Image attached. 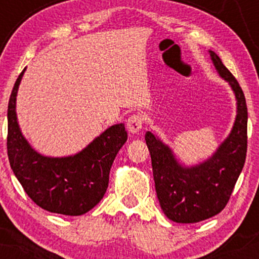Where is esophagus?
Listing matches in <instances>:
<instances>
[{
  "label": "esophagus",
  "mask_w": 259,
  "mask_h": 259,
  "mask_svg": "<svg viewBox=\"0 0 259 259\" xmlns=\"http://www.w3.org/2000/svg\"><path fill=\"white\" fill-rule=\"evenodd\" d=\"M142 127V118L140 114H134L126 120V129L130 134H138Z\"/></svg>",
  "instance_id": "34e87169"
}]
</instances>
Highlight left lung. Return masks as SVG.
<instances>
[{
	"label": "left lung",
	"mask_w": 259,
	"mask_h": 259,
	"mask_svg": "<svg viewBox=\"0 0 259 259\" xmlns=\"http://www.w3.org/2000/svg\"><path fill=\"white\" fill-rule=\"evenodd\" d=\"M208 52L219 76L230 85L236 99V118L228 138L209 158L186 167L158 136L151 132L145 135L160 208L175 223H198L221 213L239 179L247 152L245 95L218 55Z\"/></svg>",
	"instance_id": "obj_1"
}]
</instances>
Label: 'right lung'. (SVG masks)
<instances>
[{
	"instance_id": "1",
	"label": "right lung",
	"mask_w": 259,
	"mask_h": 259,
	"mask_svg": "<svg viewBox=\"0 0 259 259\" xmlns=\"http://www.w3.org/2000/svg\"><path fill=\"white\" fill-rule=\"evenodd\" d=\"M25 69L18 76L8 102V159L24 191L51 213L81 215L106 194L109 170L127 134L123 123L109 126L84 150L67 157H49L31 147L18 124L17 94Z\"/></svg>"
}]
</instances>
